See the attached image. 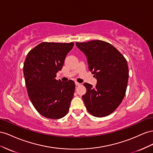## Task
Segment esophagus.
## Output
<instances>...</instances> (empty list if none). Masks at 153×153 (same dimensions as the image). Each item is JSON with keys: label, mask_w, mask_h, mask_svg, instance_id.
Returning a JSON list of instances; mask_svg holds the SVG:
<instances>
[{"label": "esophagus", "mask_w": 153, "mask_h": 153, "mask_svg": "<svg viewBox=\"0 0 153 153\" xmlns=\"http://www.w3.org/2000/svg\"><path fill=\"white\" fill-rule=\"evenodd\" d=\"M75 83H76V86H79L81 85V83H79V82H76Z\"/></svg>", "instance_id": "esophagus-1"}]
</instances>
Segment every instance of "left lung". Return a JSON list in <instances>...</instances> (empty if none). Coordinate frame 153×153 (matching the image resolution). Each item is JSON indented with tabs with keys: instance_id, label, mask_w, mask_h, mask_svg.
<instances>
[{
	"instance_id": "obj_1",
	"label": "left lung",
	"mask_w": 153,
	"mask_h": 153,
	"mask_svg": "<svg viewBox=\"0 0 153 153\" xmlns=\"http://www.w3.org/2000/svg\"><path fill=\"white\" fill-rule=\"evenodd\" d=\"M87 58L88 68L97 82L95 88L85 82L82 95L86 110L96 117L108 116L120 105L127 88L129 69L124 56L110 43L102 40L76 42Z\"/></svg>"
}]
</instances>
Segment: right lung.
Segmentation results:
<instances>
[{
  "label": "right lung",
  "mask_w": 153,
  "mask_h": 153,
  "mask_svg": "<svg viewBox=\"0 0 153 153\" xmlns=\"http://www.w3.org/2000/svg\"><path fill=\"white\" fill-rule=\"evenodd\" d=\"M71 43L42 42L30 50L24 64V74L28 96L37 111L48 119H58L69 110L76 85L72 80H56Z\"/></svg>",
  "instance_id": "obj_1"
}]
</instances>
